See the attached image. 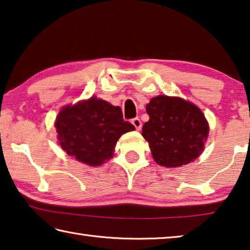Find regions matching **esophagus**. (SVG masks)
Masks as SVG:
<instances>
[{"label":"esophagus","instance_id":"esophagus-1","mask_svg":"<svg viewBox=\"0 0 250 250\" xmlns=\"http://www.w3.org/2000/svg\"><path fill=\"white\" fill-rule=\"evenodd\" d=\"M131 122H132V125L135 126V129L137 130H140L142 128V122L139 118H134Z\"/></svg>","mask_w":250,"mask_h":250}]
</instances>
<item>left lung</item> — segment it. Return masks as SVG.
I'll list each match as a JSON object with an SVG mask.
<instances>
[{
    "mask_svg": "<svg viewBox=\"0 0 250 250\" xmlns=\"http://www.w3.org/2000/svg\"><path fill=\"white\" fill-rule=\"evenodd\" d=\"M146 112L150 119L142 135L159 166L179 167L201 155L209 128L197 105L179 97L158 96L146 104Z\"/></svg>",
    "mask_w": 250,
    "mask_h": 250,
    "instance_id": "1",
    "label": "left lung"
}]
</instances>
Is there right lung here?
Returning a JSON list of instances; mask_svg holds the SVG:
<instances>
[{
  "mask_svg": "<svg viewBox=\"0 0 250 250\" xmlns=\"http://www.w3.org/2000/svg\"><path fill=\"white\" fill-rule=\"evenodd\" d=\"M55 126L62 149L91 167L111 159L121 135L135 129L124 120L120 107L97 97L66 105L58 113Z\"/></svg>",
  "mask_w": 250,
  "mask_h": 250,
  "instance_id": "right-lung-1",
  "label": "right lung"
}]
</instances>
